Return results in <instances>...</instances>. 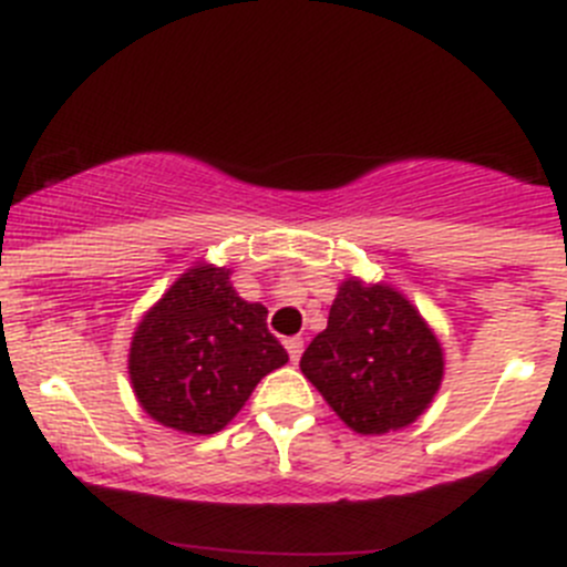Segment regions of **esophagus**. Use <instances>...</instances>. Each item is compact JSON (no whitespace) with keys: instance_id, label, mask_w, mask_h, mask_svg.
Returning a JSON list of instances; mask_svg holds the SVG:
<instances>
[{"instance_id":"obj_1","label":"esophagus","mask_w":567,"mask_h":567,"mask_svg":"<svg viewBox=\"0 0 567 567\" xmlns=\"http://www.w3.org/2000/svg\"><path fill=\"white\" fill-rule=\"evenodd\" d=\"M285 350H288V355H290V361H299L302 359V350H305V341L299 339V336H293V339H285Z\"/></svg>"}]
</instances>
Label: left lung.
<instances>
[{
  "label": "left lung",
  "instance_id": "1",
  "mask_svg": "<svg viewBox=\"0 0 567 567\" xmlns=\"http://www.w3.org/2000/svg\"><path fill=\"white\" fill-rule=\"evenodd\" d=\"M299 367L350 430L386 435L430 410L443 381V347L401 290L350 277Z\"/></svg>",
  "mask_w": 567,
  "mask_h": 567
}]
</instances>
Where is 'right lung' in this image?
I'll return each instance as SVG.
<instances>
[{
	"instance_id": "right-lung-1",
	"label": "right lung",
	"mask_w": 567,
	"mask_h": 567,
	"mask_svg": "<svg viewBox=\"0 0 567 567\" xmlns=\"http://www.w3.org/2000/svg\"><path fill=\"white\" fill-rule=\"evenodd\" d=\"M265 316L234 290L231 268L192 265L137 321L130 344L137 404L169 430L220 432L254 386L288 361Z\"/></svg>"
}]
</instances>
